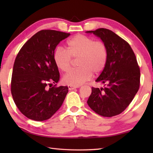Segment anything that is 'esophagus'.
I'll return each instance as SVG.
<instances>
[{"mask_svg": "<svg viewBox=\"0 0 153 153\" xmlns=\"http://www.w3.org/2000/svg\"><path fill=\"white\" fill-rule=\"evenodd\" d=\"M68 89L69 90H73V89H76V88H77V86H74V85H68Z\"/></svg>", "mask_w": 153, "mask_h": 153, "instance_id": "34e87169", "label": "esophagus"}]
</instances>
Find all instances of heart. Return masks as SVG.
Returning a JSON list of instances; mask_svg holds the SVG:
<instances>
[{
	"mask_svg": "<svg viewBox=\"0 0 153 153\" xmlns=\"http://www.w3.org/2000/svg\"><path fill=\"white\" fill-rule=\"evenodd\" d=\"M53 57L56 66L62 71L70 69L72 58H78L79 68L70 70L63 77L66 84L77 86L90 79L93 72L97 74L103 70L108 58V50L101 41H95L84 35H76L68 40L66 50L58 47Z\"/></svg>",
	"mask_w": 153,
	"mask_h": 153,
	"instance_id": "1",
	"label": "heart"
}]
</instances>
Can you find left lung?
<instances>
[{
	"instance_id": "left-lung-1",
	"label": "left lung",
	"mask_w": 153,
	"mask_h": 153,
	"mask_svg": "<svg viewBox=\"0 0 153 153\" xmlns=\"http://www.w3.org/2000/svg\"><path fill=\"white\" fill-rule=\"evenodd\" d=\"M100 38L108 50L106 66L97 82L102 88L92 87L87 104L94 112L105 117L122 113L129 106L140 85V69L128 42L111 30L99 28L87 31Z\"/></svg>"
}]
</instances>
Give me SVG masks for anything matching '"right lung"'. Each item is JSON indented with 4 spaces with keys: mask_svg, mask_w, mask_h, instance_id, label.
Instances as JSON below:
<instances>
[{
    "mask_svg": "<svg viewBox=\"0 0 153 153\" xmlns=\"http://www.w3.org/2000/svg\"><path fill=\"white\" fill-rule=\"evenodd\" d=\"M70 35L51 30L38 31L23 45L16 58L11 93L16 106L29 119L39 122L49 119L62 105L68 87H56L60 74L53 56L58 43Z\"/></svg>",
    "mask_w": 153,
    "mask_h": 153,
    "instance_id": "add662e5",
    "label": "right lung"
}]
</instances>
